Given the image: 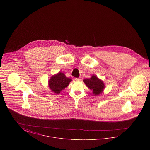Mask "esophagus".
Returning a JSON list of instances; mask_svg holds the SVG:
<instances>
[{
    "mask_svg": "<svg viewBox=\"0 0 150 150\" xmlns=\"http://www.w3.org/2000/svg\"><path fill=\"white\" fill-rule=\"evenodd\" d=\"M75 80H76V81H81V79L80 78H76L75 79Z\"/></svg>",
    "mask_w": 150,
    "mask_h": 150,
    "instance_id": "1",
    "label": "esophagus"
}]
</instances>
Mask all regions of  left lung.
<instances>
[{
	"instance_id": "1",
	"label": "left lung",
	"mask_w": 150,
	"mask_h": 150,
	"mask_svg": "<svg viewBox=\"0 0 150 150\" xmlns=\"http://www.w3.org/2000/svg\"><path fill=\"white\" fill-rule=\"evenodd\" d=\"M83 81L86 86L93 91L94 95L100 94L105 88L103 81L95 75H93L90 79H86Z\"/></svg>"
}]
</instances>
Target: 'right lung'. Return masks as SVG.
<instances>
[{"label":"right lung","mask_w":150,"mask_h":150,"mask_svg":"<svg viewBox=\"0 0 150 150\" xmlns=\"http://www.w3.org/2000/svg\"><path fill=\"white\" fill-rule=\"evenodd\" d=\"M71 79L67 78L62 72H59L51 77L49 80V86L55 93L58 94L69 86Z\"/></svg>","instance_id":"1"}]
</instances>
